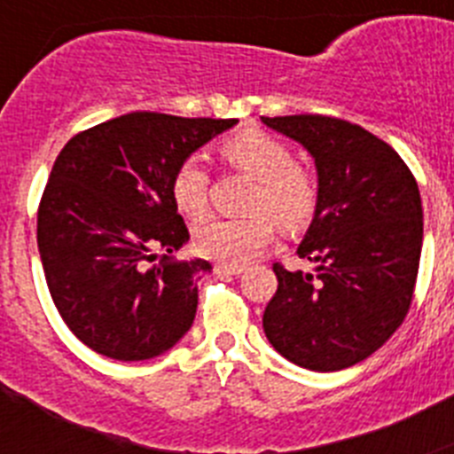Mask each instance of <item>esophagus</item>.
<instances>
[{"label": "esophagus", "mask_w": 454, "mask_h": 454, "mask_svg": "<svg viewBox=\"0 0 454 454\" xmlns=\"http://www.w3.org/2000/svg\"><path fill=\"white\" fill-rule=\"evenodd\" d=\"M243 270L246 266H240V263H218L215 266V272H223V275H240Z\"/></svg>", "instance_id": "obj_1"}]
</instances>
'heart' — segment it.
<instances>
[{
  "label": "heart",
  "instance_id": "1",
  "mask_svg": "<svg viewBox=\"0 0 454 454\" xmlns=\"http://www.w3.org/2000/svg\"><path fill=\"white\" fill-rule=\"evenodd\" d=\"M224 161L254 177L250 192V215L208 218L195 230V247L208 259L243 263L256 256L275 234V218L282 227L295 230L316 211L318 188L304 168L293 163L282 140L263 131H240L220 145ZM208 170L198 154L186 156L170 179L175 207L186 218H202L208 207Z\"/></svg>",
  "mask_w": 454,
  "mask_h": 454
}]
</instances>
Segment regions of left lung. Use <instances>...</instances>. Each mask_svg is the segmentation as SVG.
<instances>
[{
    "label": "left lung",
    "instance_id": "left-lung-1",
    "mask_svg": "<svg viewBox=\"0 0 454 454\" xmlns=\"http://www.w3.org/2000/svg\"><path fill=\"white\" fill-rule=\"evenodd\" d=\"M314 156L318 202L300 259L275 263L277 291L263 332L277 352L309 371L364 362L403 325L419 275L423 204L419 184L388 143L327 115L262 118Z\"/></svg>",
    "mask_w": 454,
    "mask_h": 454
}]
</instances>
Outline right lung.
Returning a JSON list of instances; mask_svg holds the SVG:
<instances>
[{
    "label": "right lung",
    "instance_id": "right-lung-1",
    "mask_svg": "<svg viewBox=\"0 0 454 454\" xmlns=\"http://www.w3.org/2000/svg\"><path fill=\"white\" fill-rule=\"evenodd\" d=\"M236 122L136 111L72 136L56 156L38 207V252L59 314L90 350L143 362L191 330L211 263L170 256L188 240L170 179Z\"/></svg>",
    "mask_w": 454,
    "mask_h": 454
}]
</instances>
